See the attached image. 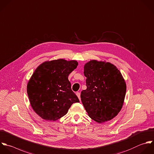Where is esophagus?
<instances>
[{"label": "esophagus", "instance_id": "1", "mask_svg": "<svg viewBox=\"0 0 154 154\" xmlns=\"http://www.w3.org/2000/svg\"><path fill=\"white\" fill-rule=\"evenodd\" d=\"M76 95H77V96L78 97L80 101V100H81V98H80V92H77V93H76Z\"/></svg>", "mask_w": 154, "mask_h": 154}]
</instances>
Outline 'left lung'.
Listing matches in <instances>:
<instances>
[{
  "instance_id": "1",
  "label": "left lung",
  "mask_w": 154,
  "mask_h": 154,
  "mask_svg": "<svg viewBox=\"0 0 154 154\" xmlns=\"http://www.w3.org/2000/svg\"><path fill=\"white\" fill-rule=\"evenodd\" d=\"M87 89L81 100L89 116L98 123L110 121L121 111L126 94L122 74L110 62L92 60L84 66Z\"/></svg>"
}]
</instances>
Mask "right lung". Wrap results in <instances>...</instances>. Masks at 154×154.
<instances>
[{
	"label": "right lung",
	"instance_id": "add662e5",
	"mask_svg": "<svg viewBox=\"0 0 154 154\" xmlns=\"http://www.w3.org/2000/svg\"><path fill=\"white\" fill-rule=\"evenodd\" d=\"M77 65L76 60L60 59L44 62L35 70L27 92L33 110L42 119L55 121L65 115L73 103L80 102L68 80Z\"/></svg>",
	"mask_w": 154,
	"mask_h": 154
}]
</instances>
